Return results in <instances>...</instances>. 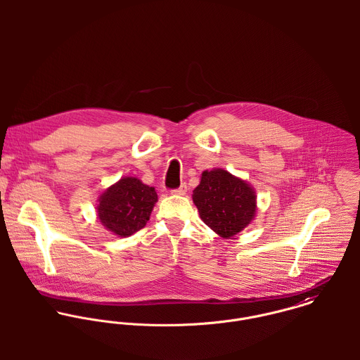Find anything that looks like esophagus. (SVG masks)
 I'll return each instance as SVG.
<instances>
[{"instance_id": "obj_1", "label": "esophagus", "mask_w": 360, "mask_h": 360, "mask_svg": "<svg viewBox=\"0 0 360 360\" xmlns=\"http://www.w3.org/2000/svg\"><path fill=\"white\" fill-rule=\"evenodd\" d=\"M170 193H172V194H174V195H184V194L187 193V186L183 183V184H181V186H179L177 188H173Z\"/></svg>"}]
</instances>
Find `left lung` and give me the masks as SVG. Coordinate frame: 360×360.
<instances>
[{
    "label": "left lung",
    "instance_id": "obj_1",
    "mask_svg": "<svg viewBox=\"0 0 360 360\" xmlns=\"http://www.w3.org/2000/svg\"><path fill=\"white\" fill-rule=\"evenodd\" d=\"M193 200L206 226L224 238L244 230L257 209L252 188L221 169L202 173Z\"/></svg>",
    "mask_w": 360,
    "mask_h": 360
}]
</instances>
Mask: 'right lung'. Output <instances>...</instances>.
<instances>
[{
	"label": "right lung",
	"instance_id": "1",
	"mask_svg": "<svg viewBox=\"0 0 360 360\" xmlns=\"http://www.w3.org/2000/svg\"><path fill=\"white\" fill-rule=\"evenodd\" d=\"M156 201L154 187L139 179L124 177L103 193L97 212L108 230L129 237L147 224Z\"/></svg>",
	"mask_w": 360,
	"mask_h": 360
}]
</instances>
